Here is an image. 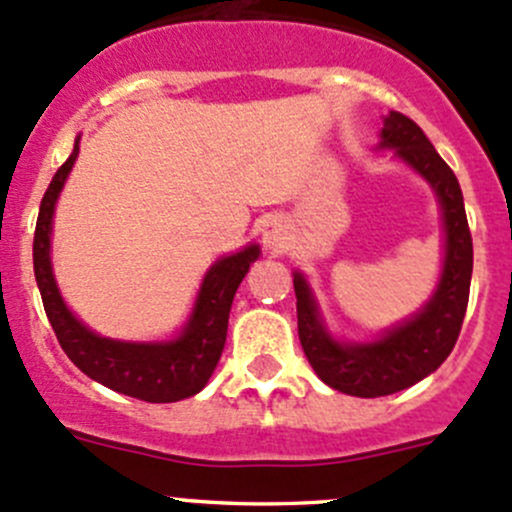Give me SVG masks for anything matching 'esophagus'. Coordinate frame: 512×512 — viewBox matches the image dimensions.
<instances>
[{
  "instance_id": "1",
  "label": "esophagus",
  "mask_w": 512,
  "mask_h": 512,
  "mask_svg": "<svg viewBox=\"0 0 512 512\" xmlns=\"http://www.w3.org/2000/svg\"><path fill=\"white\" fill-rule=\"evenodd\" d=\"M287 235V223L280 218V215H267L265 220L260 223V237H262V245L267 250H277L282 245Z\"/></svg>"
}]
</instances>
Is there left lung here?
Masks as SVG:
<instances>
[{
  "label": "left lung",
  "mask_w": 512,
  "mask_h": 512,
  "mask_svg": "<svg viewBox=\"0 0 512 512\" xmlns=\"http://www.w3.org/2000/svg\"><path fill=\"white\" fill-rule=\"evenodd\" d=\"M376 151L416 170L436 193L443 218V267L431 299L406 322L371 342H339L324 324L312 287L294 272L299 342L319 379L332 389L361 399L389 396L426 379L456 347L468 307L473 275V240L458 178L436 153L426 133L399 111L384 116Z\"/></svg>",
  "instance_id": "8db88e82"
}]
</instances>
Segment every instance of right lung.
<instances>
[{
  "label": "right lung",
  "mask_w": 512,
  "mask_h": 512,
  "mask_svg": "<svg viewBox=\"0 0 512 512\" xmlns=\"http://www.w3.org/2000/svg\"><path fill=\"white\" fill-rule=\"evenodd\" d=\"M79 141L81 138H76L74 153L56 170L41 198L34 232V277L51 329L66 356L86 376L118 394L151 404H173L195 396L205 389L218 366L225 347L232 297L252 262L260 257V245L252 242L240 252L220 257L205 272L193 312L183 332L170 342H121L91 332L66 307L51 267V225H54L56 200L79 156Z\"/></svg>",
  "instance_id": "right-lung-1"
}]
</instances>
